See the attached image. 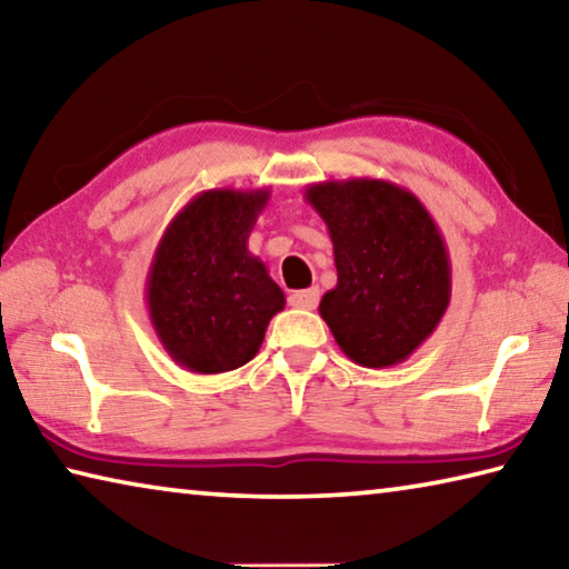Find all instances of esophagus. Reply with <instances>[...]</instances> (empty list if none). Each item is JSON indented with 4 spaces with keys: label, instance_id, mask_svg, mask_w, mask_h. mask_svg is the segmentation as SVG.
<instances>
[{
    "label": "esophagus",
    "instance_id": "34e87169",
    "mask_svg": "<svg viewBox=\"0 0 569 569\" xmlns=\"http://www.w3.org/2000/svg\"><path fill=\"white\" fill-rule=\"evenodd\" d=\"M319 298H321L319 288H306V291H293L291 296H288V303H291L293 308H306V311H313V308L319 306Z\"/></svg>",
    "mask_w": 569,
    "mask_h": 569
}]
</instances>
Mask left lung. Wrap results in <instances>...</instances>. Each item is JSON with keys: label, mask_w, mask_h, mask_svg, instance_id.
Returning <instances> with one entry per match:
<instances>
[{"label": "left lung", "mask_w": 569, "mask_h": 569, "mask_svg": "<svg viewBox=\"0 0 569 569\" xmlns=\"http://www.w3.org/2000/svg\"><path fill=\"white\" fill-rule=\"evenodd\" d=\"M333 243L336 288L319 313L353 363L407 361L447 313L451 266L435 218L407 188L377 178L306 188Z\"/></svg>", "instance_id": "8db88e82"}]
</instances>
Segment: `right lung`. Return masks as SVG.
<instances>
[{"instance_id":"1","label":"right lung","mask_w":569,"mask_h":569,"mask_svg":"<svg viewBox=\"0 0 569 569\" xmlns=\"http://www.w3.org/2000/svg\"><path fill=\"white\" fill-rule=\"evenodd\" d=\"M271 192L218 188L170 220L152 256L146 303L162 349L196 373L248 363L286 296L248 236Z\"/></svg>"}]
</instances>
